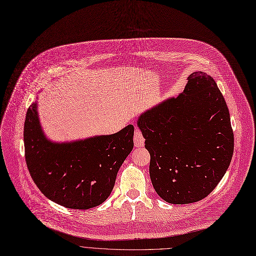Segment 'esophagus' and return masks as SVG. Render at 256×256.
Masks as SVG:
<instances>
[{
    "instance_id": "1",
    "label": "esophagus",
    "mask_w": 256,
    "mask_h": 256,
    "mask_svg": "<svg viewBox=\"0 0 256 256\" xmlns=\"http://www.w3.org/2000/svg\"><path fill=\"white\" fill-rule=\"evenodd\" d=\"M134 144H135V146H138V148L144 146V138L138 128H135V131H134Z\"/></svg>"
}]
</instances>
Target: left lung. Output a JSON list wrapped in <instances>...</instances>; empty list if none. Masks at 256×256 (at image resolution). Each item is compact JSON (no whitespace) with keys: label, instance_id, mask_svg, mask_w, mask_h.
Instances as JSON below:
<instances>
[{"label":"left lung","instance_id":"1","mask_svg":"<svg viewBox=\"0 0 256 256\" xmlns=\"http://www.w3.org/2000/svg\"><path fill=\"white\" fill-rule=\"evenodd\" d=\"M137 126L150 152L154 190L170 204L198 202L226 174L234 133L224 98L214 78L194 72L178 97L142 112Z\"/></svg>","mask_w":256,"mask_h":256}]
</instances>
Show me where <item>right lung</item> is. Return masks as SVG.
Wrapping results in <instances>:
<instances>
[{"mask_svg":"<svg viewBox=\"0 0 256 256\" xmlns=\"http://www.w3.org/2000/svg\"><path fill=\"white\" fill-rule=\"evenodd\" d=\"M38 100V97H36ZM133 125L110 135L57 142L43 131L38 100L24 122L26 161L34 182L54 203L87 210L110 194L118 171L133 148Z\"/></svg>","mask_w":256,"mask_h":256,"instance_id":"right-lung-1","label":"right lung"}]
</instances>
